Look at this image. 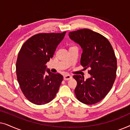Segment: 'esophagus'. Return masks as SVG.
Listing matches in <instances>:
<instances>
[{"label": "esophagus", "mask_w": 130, "mask_h": 130, "mask_svg": "<svg viewBox=\"0 0 130 130\" xmlns=\"http://www.w3.org/2000/svg\"><path fill=\"white\" fill-rule=\"evenodd\" d=\"M72 76L70 75V74H66V75L64 76V80H68L72 79Z\"/></svg>", "instance_id": "1"}]
</instances>
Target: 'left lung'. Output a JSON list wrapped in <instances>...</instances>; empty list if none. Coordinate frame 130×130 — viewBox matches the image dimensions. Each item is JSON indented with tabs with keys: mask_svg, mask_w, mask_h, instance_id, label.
I'll return each instance as SVG.
<instances>
[{
	"mask_svg": "<svg viewBox=\"0 0 130 130\" xmlns=\"http://www.w3.org/2000/svg\"><path fill=\"white\" fill-rule=\"evenodd\" d=\"M69 36L82 48L81 65L90 69V77L86 80L80 75L73 76L77 81L74 93L80 102L95 104L106 96L116 78L117 63L113 48L105 37L89 29L70 32Z\"/></svg>",
	"mask_w": 130,
	"mask_h": 130,
	"instance_id": "left-lung-1",
	"label": "left lung"
}]
</instances>
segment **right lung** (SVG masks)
<instances>
[{
  "instance_id": "obj_1",
  "label": "right lung",
  "mask_w": 130,
  "mask_h": 130,
  "mask_svg": "<svg viewBox=\"0 0 130 130\" xmlns=\"http://www.w3.org/2000/svg\"><path fill=\"white\" fill-rule=\"evenodd\" d=\"M66 32L36 34L28 39L19 51L16 64L18 82L25 96L33 104H47L59 89L63 76L51 73L46 63L53 58Z\"/></svg>"
}]
</instances>
